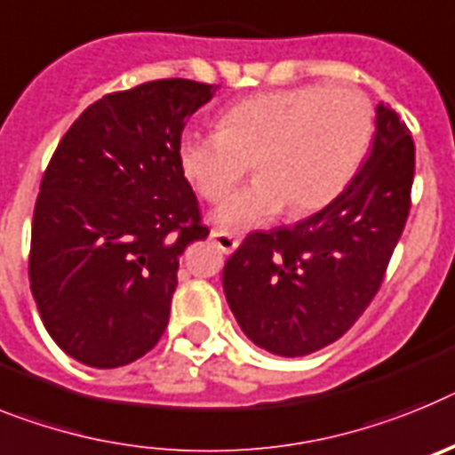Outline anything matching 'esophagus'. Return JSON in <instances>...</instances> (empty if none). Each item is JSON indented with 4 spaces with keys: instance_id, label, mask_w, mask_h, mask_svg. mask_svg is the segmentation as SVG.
Masks as SVG:
<instances>
[{
    "instance_id": "esophagus-1",
    "label": "esophagus",
    "mask_w": 455,
    "mask_h": 455,
    "mask_svg": "<svg viewBox=\"0 0 455 455\" xmlns=\"http://www.w3.org/2000/svg\"><path fill=\"white\" fill-rule=\"evenodd\" d=\"M211 238L215 240V244L224 251V254H231L233 250H238V244H240L238 235H233V233H228V231H222V228H212Z\"/></svg>"
}]
</instances>
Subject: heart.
<instances>
[{
    "instance_id": "obj_1",
    "label": "heart",
    "mask_w": 455,
    "mask_h": 455,
    "mask_svg": "<svg viewBox=\"0 0 455 455\" xmlns=\"http://www.w3.org/2000/svg\"><path fill=\"white\" fill-rule=\"evenodd\" d=\"M375 112L357 89L302 84L235 102L217 130H185L176 156L204 199H226L249 171L259 179L224 201L217 222L256 227L288 205V215L321 211L353 180L373 140Z\"/></svg>"
}]
</instances>
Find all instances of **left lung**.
<instances>
[{"label":"left lung","mask_w":455,"mask_h":455,"mask_svg":"<svg viewBox=\"0 0 455 455\" xmlns=\"http://www.w3.org/2000/svg\"><path fill=\"white\" fill-rule=\"evenodd\" d=\"M412 179V134L380 102L373 148L341 195L295 227L250 233L228 256L224 293L244 334L279 357L341 339L380 291Z\"/></svg>","instance_id":"8db88e82"}]
</instances>
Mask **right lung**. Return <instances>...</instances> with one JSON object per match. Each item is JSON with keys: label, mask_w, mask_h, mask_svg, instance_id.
I'll return each instance as SVG.
<instances>
[{"label": "right lung", "mask_w": 455, "mask_h": 455, "mask_svg": "<svg viewBox=\"0 0 455 455\" xmlns=\"http://www.w3.org/2000/svg\"><path fill=\"white\" fill-rule=\"evenodd\" d=\"M215 91L173 77L108 93L70 125L43 173L31 295L50 337L82 364H130L167 330L180 254L208 238L176 146Z\"/></svg>", "instance_id": "right-lung-1"}]
</instances>
